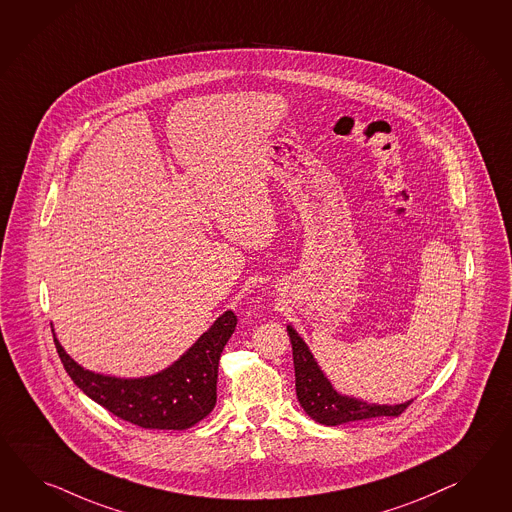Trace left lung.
<instances>
[{
  "label": "left lung",
  "mask_w": 512,
  "mask_h": 512,
  "mask_svg": "<svg viewBox=\"0 0 512 512\" xmlns=\"http://www.w3.org/2000/svg\"><path fill=\"white\" fill-rule=\"evenodd\" d=\"M287 331L292 344L298 401L303 411L307 412L314 422L322 425H340L377 416H399L411 405L412 399L398 405H377L340 394L325 377L311 349L296 333V329L292 325H287Z\"/></svg>",
  "instance_id": "8db88e82"
}]
</instances>
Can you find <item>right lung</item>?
<instances>
[{
  "instance_id": "1",
  "label": "right lung",
  "mask_w": 512,
  "mask_h": 512,
  "mask_svg": "<svg viewBox=\"0 0 512 512\" xmlns=\"http://www.w3.org/2000/svg\"><path fill=\"white\" fill-rule=\"evenodd\" d=\"M235 327V312L225 311L174 364L135 379L85 370L64 351L55 333L53 340L64 370L88 398L144 429L181 431L198 424L214 409L218 361Z\"/></svg>"
}]
</instances>
